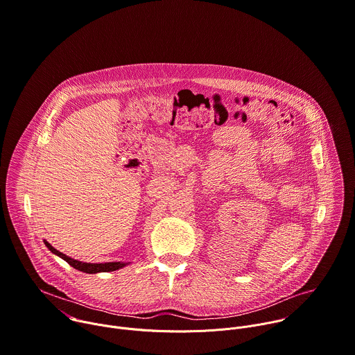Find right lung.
<instances>
[{"instance_id":"right-lung-1","label":"right lung","mask_w":355,"mask_h":355,"mask_svg":"<svg viewBox=\"0 0 355 355\" xmlns=\"http://www.w3.org/2000/svg\"><path fill=\"white\" fill-rule=\"evenodd\" d=\"M44 244L46 247L57 257H60L61 259H64L65 262H68L73 269L76 270H80V272H85V273H100V272H114V270H118L121 269L124 266H127L128 263H123V262H107V263H86V262H80V261H76V259H72L69 257H67L65 254L57 251L54 247H51L46 240H44Z\"/></svg>"}]
</instances>
